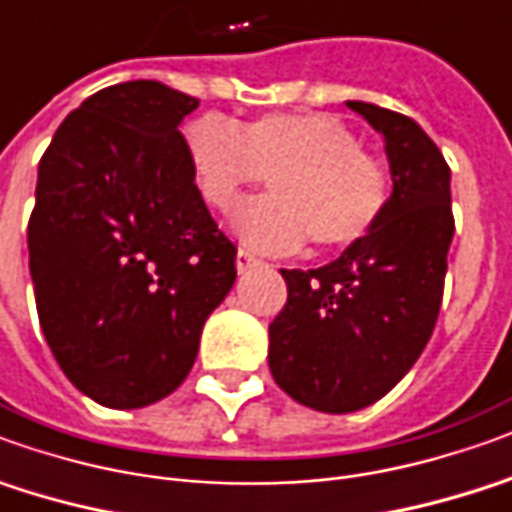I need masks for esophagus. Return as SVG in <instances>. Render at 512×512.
Masks as SVG:
<instances>
[{"label": "esophagus", "instance_id": "obj_1", "mask_svg": "<svg viewBox=\"0 0 512 512\" xmlns=\"http://www.w3.org/2000/svg\"><path fill=\"white\" fill-rule=\"evenodd\" d=\"M259 264H262V259H259V256H253L250 250L239 248V253H236V270H239V273H248V270L259 267Z\"/></svg>", "mask_w": 512, "mask_h": 512}]
</instances>
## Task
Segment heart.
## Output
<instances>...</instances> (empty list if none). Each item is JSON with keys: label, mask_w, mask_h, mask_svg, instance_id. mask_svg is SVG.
Returning a JSON list of instances; mask_svg holds the SVG:
<instances>
[{"label": "heart", "mask_w": 512, "mask_h": 512, "mask_svg": "<svg viewBox=\"0 0 512 512\" xmlns=\"http://www.w3.org/2000/svg\"><path fill=\"white\" fill-rule=\"evenodd\" d=\"M186 153L206 203L220 211L270 175L273 195L234 217L236 234L259 250H292L303 236L315 248L351 245L390 200L387 167L331 114H270L239 128L203 116L186 128Z\"/></svg>", "instance_id": "heart-1"}]
</instances>
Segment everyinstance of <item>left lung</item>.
Listing matches in <instances>:
<instances>
[{
  "mask_svg": "<svg viewBox=\"0 0 512 512\" xmlns=\"http://www.w3.org/2000/svg\"><path fill=\"white\" fill-rule=\"evenodd\" d=\"M382 133L393 192L382 220L317 270H281L287 303L270 323V373L303 407L343 415L390 393L421 357L443 301L451 169L410 116L351 100Z\"/></svg>",
  "mask_w": 512,
  "mask_h": 512,
  "instance_id": "8db88e82",
  "label": "left lung"
}]
</instances>
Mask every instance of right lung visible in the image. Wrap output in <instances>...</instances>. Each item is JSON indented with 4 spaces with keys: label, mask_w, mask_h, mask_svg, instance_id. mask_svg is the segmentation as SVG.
<instances>
[{
    "label": "right lung",
    "mask_w": 512,
    "mask_h": 512,
    "mask_svg": "<svg viewBox=\"0 0 512 512\" xmlns=\"http://www.w3.org/2000/svg\"><path fill=\"white\" fill-rule=\"evenodd\" d=\"M195 108L158 80L102 88L38 164L27 248L41 331L66 379L111 410L181 387L234 287L236 245L211 220L178 130Z\"/></svg>",
    "instance_id": "add662e5"
}]
</instances>
